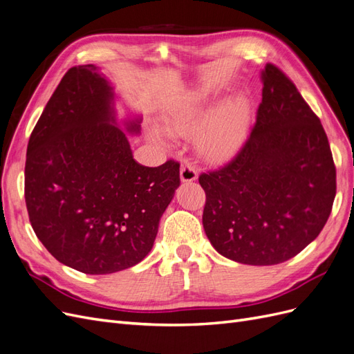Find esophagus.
Here are the masks:
<instances>
[{"label":"esophagus","instance_id":"obj_1","mask_svg":"<svg viewBox=\"0 0 354 354\" xmlns=\"http://www.w3.org/2000/svg\"><path fill=\"white\" fill-rule=\"evenodd\" d=\"M180 178H181V181H185V183L195 181L198 178V169L192 164L185 162L183 165H181V169H180Z\"/></svg>","mask_w":354,"mask_h":354}]
</instances>
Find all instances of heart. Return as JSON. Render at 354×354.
I'll use <instances>...</instances> for the list:
<instances>
[{"mask_svg": "<svg viewBox=\"0 0 354 354\" xmlns=\"http://www.w3.org/2000/svg\"><path fill=\"white\" fill-rule=\"evenodd\" d=\"M211 100L203 94L186 99L171 111L165 128L171 136H189L195 130V145L201 155L217 160L232 153L241 143L248 124L250 108L243 97L220 103L207 118ZM160 140L159 133L155 136Z\"/></svg>", "mask_w": 354, "mask_h": 354, "instance_id": "1", "label": "heart"}]
</instances>
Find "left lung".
<instances>
[{"instance_id": "left-lung-1", "label": "left lung", "mask_w": 354, "mask_h": 354, "mask_svg": "<svg viewBox=\"0 0 354 354\" xmlns=\"http://www.w3.org/2000/svg\"><path fill=\"white\" fill-rule=\"evenodd\" d=\"M252 130L223 167L202 173V223L221 255L251 266L292 259L326 224L337 171L326 133L295 84L272 63Z\"/></svg>"}]
</instances>
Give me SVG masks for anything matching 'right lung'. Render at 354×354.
<instances>
[{"instance_id":"right-lung-1","label":"right lung","mask_w":354,"mask_h":354,"mask_svg":"<svg viewBox=\"0 0 354 354\" xmlns=\"http://www.w3.org/2000/svg\"><path fill=\"white\" fill-rule=\"evenodd\" d=\"M113 91L94 65L71 68L29 137L25 201L55 259L87 274L115 273L151 252L180 186V164L136 162L115 124ZM138 121L128 131L138 133Z\"/></svg>"}]
</instances>
